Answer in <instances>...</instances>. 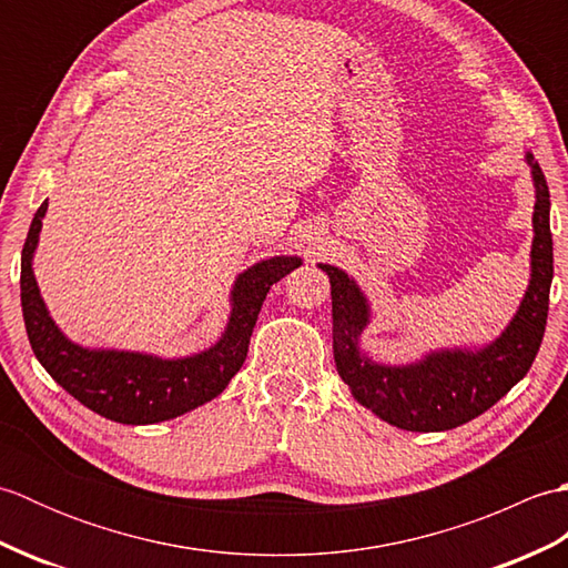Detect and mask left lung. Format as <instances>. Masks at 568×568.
Returning a JSON list of instances; mask_svg holds the SVG:
<instances>
[{"label": "left lung", "mask_w": 568, "mask_h": 568, "mask_svg": "<svg viewBox=\"0 0 568 568\" xmlns=\"http://www.w3.org/2000/svg\"><path fill=\"white\" fill-rule=\"evenodd\" d=\"M527 163L537 192L532 275L517 315L484 348H444L407 366L376 364L358 348V336L371 322L364 293L344 271L320 263L332 283L336 371L356 400L388 425L407 432H444L466 425L496 405L532 366L547 327L554 253L547 180L532 153H527Z\"/></svg>", "instance_id": "8db88e82"}]
</instances>
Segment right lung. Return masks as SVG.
Wrapping results in <instances>:
<instances>
[{"label": "right lung", "mask_w": 568, "mask_h": 568, "mask_svg": "<svg viewBox=\"0 0 568 568\" xmlns=\"http://www.w3.org/2000/svg\"><path fill=\"white\" fill-rule=\"evenodd\" d=\"M43 202L33 214L21 251V312L36 358L75 400L122 425H153L190 413L220 395L248 354L251 332L271 285L300 263L297 256H273L241 273L232 291V315L222 339L207 352L185 358H159L114 348H84L55 327L33 277V251L39 244Z\"/></svg>", "instance_id": "add662e5"}]
</instances>
